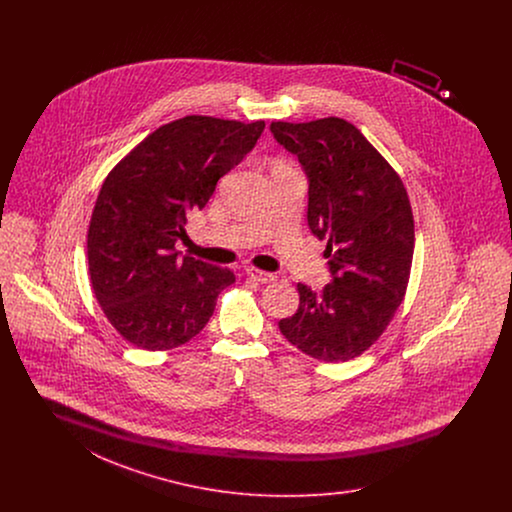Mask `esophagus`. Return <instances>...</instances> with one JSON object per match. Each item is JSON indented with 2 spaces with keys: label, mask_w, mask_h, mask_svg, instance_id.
I'll return each instance as SVG.
<instances>
[{
  "label": "esophagus",
  "mask_w": 512,
  "mask_h": 512,
  "mask_svg": "<svg viewBox=\"0 0 512 512\" xmlns=\"http://www.w3.org/2000/svg\"><path fill=\"white\" fill-rule=\"evenodd\" d=\"M245 272H247V276H249L251 280H255V282H259V284H270V282L276 280L274 274L265 272V270H261V268L247 267L245 268Z\"/></svg>",
  "instance_id": "esophagus-1"
}]
</instances>
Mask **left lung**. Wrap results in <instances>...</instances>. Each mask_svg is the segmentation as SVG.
<instances>
[{
  "label": "left lung",
  "instance_id": "8db88e82",
  "mask_svg": "<svg viewBox=\"0 0 512 512\" xmlns=\"http://www.w3.org/2000/svg\"><path fill=\"white\" fill-rule=\"evenodd\" d=\"M274 138L309 176V228L326 240L334 280L322 292L297 284L284 338L324 363L363 355L395 317L413 267V209L401 176L361 130L340 117L270 122Z\"/></svg>",
  "mask_w": 512,
  "mask_h": 512
}]
</instances>
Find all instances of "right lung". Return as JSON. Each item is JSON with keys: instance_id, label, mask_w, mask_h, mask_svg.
Returning <instances> with one entry per match:
<instances>
[{"instance_id": "right-lung-1", "label": "right lung", "mask_w": 512, "mask_h": 512, "mask_svg": "<svg viewBox=\"0 0 512 512\" xmlns=\"http://www.w3.org/2000/svg\"><path fill=\"white\" fill-rule=\"evenodd\" d=\"M263 128L265 121L188 115L151 132L103 180L88 228L90 282L128 343L167 351L192 340L236 282L230 268L180 259L174 244Z\"/></svg>"}]
</instances>
